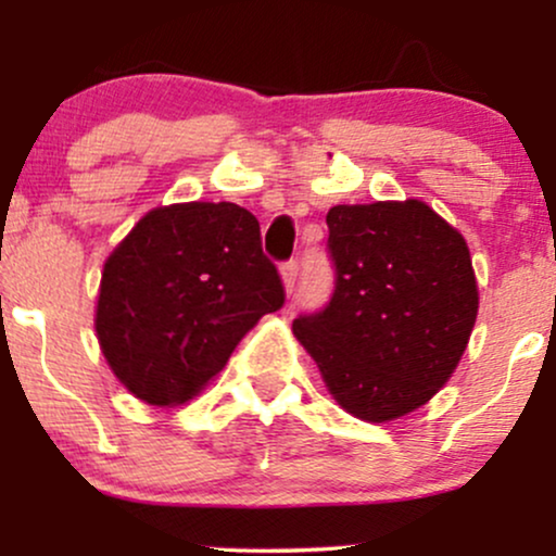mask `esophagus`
Segmentation results:
<instances>
[{"label": "esophagus", "mask_w": 556, "mask_h": 556, "mask_svg": "<svg viewBox=\"0 0 556 556\" xmlns=\"http://www.w3.org/2000/svg\"><path fill=\"white\" fill-rule=\"evenodd\" d=\"M282 282H285V290L287 292H292V287H295V282H298V271H300V266H298V261L295 258H290V261H285L282 264Z\"/></svg>", "instance_id": "1"}]
</instances>
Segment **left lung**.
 <instances>
[{
    "label": "left lung",
    "mask_w": 556,
    "mask_h": 556,
    "mask_svg": "<svg viewBox=\"0 0 556 556\" xmlns=\"http://www.w3.org/2000/svg\"><path fill=\"white\" fill-rule=\"evenodd\" d=\"M334 292L292 331L355 418L384 424L426 405L460 363L478 314L463 235L424 201L327 214Z\"/></svg>",
    "instance_id": "8db88e82"
}]
</instances>
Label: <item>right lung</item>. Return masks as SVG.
<instances>
[{
  "mask_svg": "<svg viewBox=\"0 0 556 556\" xmlns=\"http://www.w3.org/2000/svg\"><path fill=\"white\" fill-rule=\"evenodd\" d=\"M285 305L258 219L238 203L154 208L101 274L96 334L114 376L149 405L195 397L264 314Z\"/></svg>",
  "mask_w": 556,
  "mask_h": 556,
  "instance_id": "right-lung-1",
  "label": "right lung"
}]
</instances>
